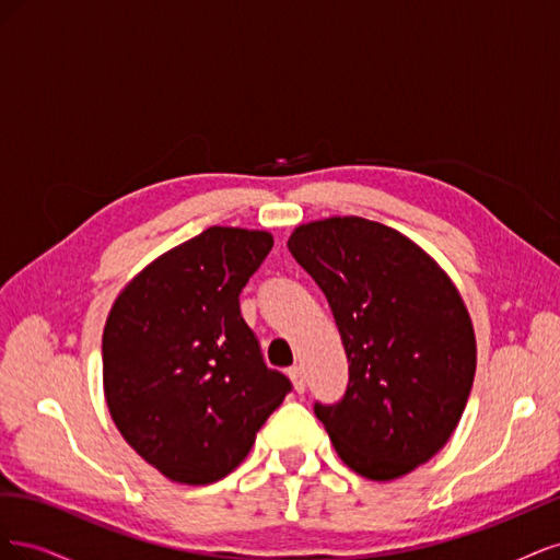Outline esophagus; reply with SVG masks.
<instances>
[{
    "label": "esophagus",
    "mask_w": 560,
    "mask_h": 560,
    "mask_svg": "<svg viewBox=\"0 0 560 560\" xmlns=\"http://www.w3.org/2000/svg\"><path fill=\"white\" fill-rule=\"evenodd\" d=\"M287 374H290L296 393H303V389H306V374H303L301 366H292L290 371H287Z\"/></svg>",
    "instance_id": "34e87169"
}]
</instances>
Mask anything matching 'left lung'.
I'll return each mask as SVG.
<instances>
[{
    "mask_svg": "<svg viewBox=\"0 0 560 560\" xmlns=\"http://www.w3.org/2000/svg\"><path fill=\"white\" fill-rule=\"evenodd\" d=\"M287 247L325 292L348 354L346 395L315 401V416L350 469L404 477L465 411L477 341L460 294L428 252L362 217L303 224Z\"/></svg>",
    "mask_w": 560,
    "mask_h": 560,
    "instance_id": "1",
    "label": "left lung"
}]
</instances>
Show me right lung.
I'll return each mask as SVG.
<instances>
[{
  "instance_id": "add662e5",
  "label": "right lung",
  "mask_w": 560,
  "mask_h": 560,
  "mask_svg": "<svg viewBox=\"0 0 560 560\" xmlns=\"http://www.w3.org/2000/svg\"><path fill=\"white\" fill-rule=\"evenodd\" d=\"M270 247L266 231L210 226L151 261L114 301L103 334L109 413L171 481L224 479L292 393L241 315L243 287Z\"/></svg>"
}]
</instances>
